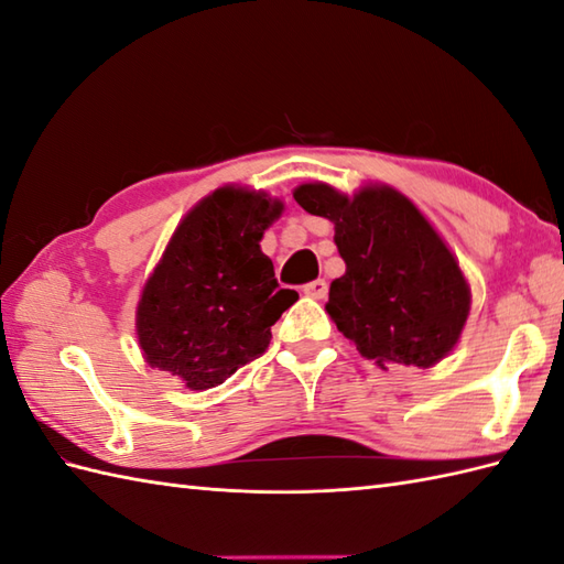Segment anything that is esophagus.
Masks as SVG:
<instances>
[{"label":"esophagus","mask_w":564,"mask_h":564,"mask_svg":"<svg viewBox=\"0 0 564 564\" xmlns=\"http://www.w3.org/2000/svg\"><path fill=\"white\" fill-rule=\"evenodd\" d=\"M303 293H305L307 297H314V300H324L326 293H329V285H326L324 279H317V281L307 283V285L303 288Z\"/></svg>","instance_id":"esophagus-1"}]
</instances>
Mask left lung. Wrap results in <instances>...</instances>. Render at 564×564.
I'll use <instances>...</instances> for the list:
<instances>
[{
  "instance_id": "obj_1",
  "label": "left lung",
  "mask_w": 564,
  "mask_h": 564,
  "mask_svg": "<svg viewBox=\"0 0 564 564\" xmlns=\"http://www.w3.org/2000/svg\"><path fill=\"white\" fill-rule=\"evenodd\" d=\"M295 202L334 223L346 273L326 312L377 368L427 370L459 344L470 285L442 235L409 196L365 185L348 196L324 182L295 187Z\"/></svg>"
}]
</instances>
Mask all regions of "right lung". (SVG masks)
Listing matches in <instances>:
<instances>
[{
	"mask_svg": "<svg viewBox=\"0 0 564 564\" xmlns=\"http://www.w3.org/2000/svg\"><path fill=\"white\" fill-rule=\"evenodd\" d=\"M281 214L267 192L223 185L177 223L137 305L151 368L206 391L269 348L271 326L297 300L259 245Z\"/></svg>",
	"mask_w": 564,
	"mask_h": 564,
	"instance_id": "right-lung-1",
	"label": "right lung"
}]
</instances>
